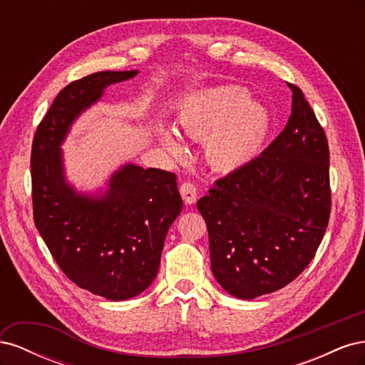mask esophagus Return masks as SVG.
<instances>
[{
    "label": "esophagus",
    "instance_id": "esophagus-1",
    "mask_svg": "<svg viewBox=\"0 0 365 365\" xmlns=\"http://www.w3.org/2000/svg\"><path fill=\"white\" fill-rule=\"evenodd\" d=\"M180 193L182 196V200L187 205H192L196 202V196H197V190L196 187L192 182H184L180 187Z\"/></svg>",
    "mask_w": 365,
    "mask_h": 365
}]
</instances>
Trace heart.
<instances>
[{
	"label": "heart",
	"instance_id": "b5f03b06",
	"mask_svg": "<svg viewBox=\"0 0 365 365\" xmlns=\"http://www.w3.org/2000/svg\"><path fill=\"white\" fill-rule=\"evenodd\" d=\"M178 123L187 135L205 138V157L219 172H236L256 160L271 132L268 108L250 101V93L236 85H217L197 90L180 105ZM169 155L181 161L185 146L172 129L158 130Z\"/></svg>",
	"mask_w": 365,
	"mask_h": 365
}]
</instances>
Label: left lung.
Here are the masks:
<instances>
[{
	"instance_id": "obj_1",
	"label": "left lung",
	"mask_w": 365,
	"mask_h": 365,
	"mask_svg": "<svg viewBox=\"0 0 365 365\" xmlns=\"http://www.w3.org/2000/svg\"><path fill=\"white\" fill-rule=\"evenodd\" d=\"M282 134L197 201L217 283L252 300L284 288L322 244L330 215L329 146L300 88Z\"/></svg>"
}]
</instances>
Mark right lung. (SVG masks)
I'll return each mask as SVG.
<instances>
[{"label": "right lung", "instance_id": "add662e5", "mask_svg": "<svg viewBox=\"0 0 365 365\" xmlns=\"http://www.w3.org/2000/svg\"><path fill=\"white\" fill-rule=\"evenodd\" d=\"M137 74L97 71L65 86L31 146L33 217L41 237L71 282L111 302L140 295L155 279L165 235L182 210L176 176L126 163L103 190L81 192L67 180L62 145L109 85Z\"/></svg>", "mask_w": 365, "mask_h": 365}]
</instances>
